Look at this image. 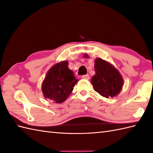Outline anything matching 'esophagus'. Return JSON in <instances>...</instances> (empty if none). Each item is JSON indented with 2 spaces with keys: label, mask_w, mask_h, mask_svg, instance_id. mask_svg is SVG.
<instances>
[{
  "label": "esophagus",
  "mask_w": 153,
  "mask_h": 153,
  "mask_svg": "<svg viewBox=\"0 0 153 153\" xmlns=\"http://www.w3.org/2000/svg\"><path fill=\"white\" fill-rule=\"evenodd\" d=\"M82 78H83L85 79H88L90 78V76L89 75H88V74H86V75H83L82 76Z\"/></svg>",
  "instance_id": "esophagus-1"
}]
</instances>
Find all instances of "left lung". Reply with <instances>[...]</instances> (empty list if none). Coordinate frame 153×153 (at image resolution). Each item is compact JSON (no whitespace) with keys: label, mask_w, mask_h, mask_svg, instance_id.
<instances>
[{"label":"left lung","mask_w":153,"mask_h":153,"mask_svg":"<svg viewBox=\"0 0 153 153\" xmlns=\"http://www.w3.org/2000/svg\"><path fill=\"white\" fill-rule=\"evenodd\" d=\"M84 57H89L85 54ZM95 75L91 78V83L95 91L105 98L117 97L121 91L124 80L115 67L100 58L94 60Z\"/></svg>","instance_id":"8db88e82"}]
</instances>
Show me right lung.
I'll return each mask as SVG.
<instances>
[{"instance_id":"1","label":"right lung","mask_w":153,"mask_h":153,"mask_svg":"<svg viewBox=\"0 0 153 153\" xmlns=\"http://www.w3.org/2000/svg\"><path fill=\"white\" fill-rule=\"evenodd\" d=\"M78 79L68 68V61L55 64L48 70L42 84V91L45 98L60 104L69 97Z\"/></svg>"}]
</instances>
